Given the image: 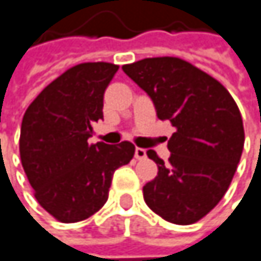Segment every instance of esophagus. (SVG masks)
<instances>
[{
  "label": "esophagus",
  "instance_id": "esophagus-1",
  "mask_svg": "<svg viewBox=\"0 0 261 261\" xmlns=\"http://www.w3.org/2000/svg\"><path fill=\"white\" fill-rule=\"evenodd\" d=\"M135 158H136V159H144V158H147V151H145L144 148H139V147H138V148L135 150Z\"/></svg>",
  "mask_w": 261,
  "mask_h": 261
}]
</instances>
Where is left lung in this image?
Segmentation results:
<instances>
[{
    "label": "left lung",
    "mask_w": 261,
    "mask_h": 261,
    "mask_svg": "<svg viewBox=\"0 0 261 261\" xmlns=\"http://www.w3.org/2000/svg\"><path fill=\"white\" fill-rule=\"evenodd\" d=\"M122 69L150 96L158 117L176 128L167 144L169 164L147 151L158 176L144 186V199L165 221L193 224L220 202L235 175L245 145L240 110L218 80L178 57Z\"/></svg>",
    "instance_id": "obj_1"
}]
</instances>
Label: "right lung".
<instances>
[{
  "instance_id": "add662e5",
  "label": "right lung",
  "mask_w": 261,
  "mask_h": 261,
  "mask_svg": "<svg viewBox=\"0 0 261 261\" xmlns=\"http://www.w3.org/2000/svg\"><path fill=\"white\" fill-rule=\"evenodd\" d=\"M119 66L80 63L50 82L28 107L20 133L24 173L40 206L62 223L103 207L113 173L135 156V145L89 144L103 119V92Z\"/></svg>"
}]
</instances>
